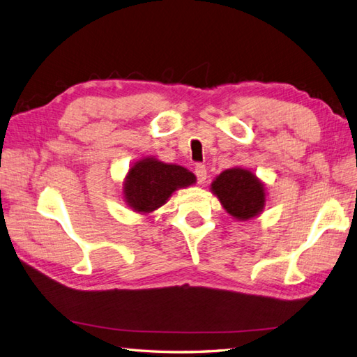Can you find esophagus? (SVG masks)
I'll use <instances>...</instances> for the list:
<instances>
[{
	"label": "esophagus",
	"instance_id": "1",
	"mask_svg": "<svg viewBox=\"0 0 357 357\" xmlns=\"http://www.w3.org/2000/svg\"><path fill=\"white\" fill-rule=\"evenodd\" d=\"M194 172H195V176H197V180H199V183H204L206 177H208V171H206V166L202 165V163L195 165Z\"/></svg>",
	"mask_w": 357,
	"mask_h": 357
}]
</instances>
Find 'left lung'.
<instances>
[{"mask_svg":"<svg viewBox=\"0 0 357 357\" xmlns=\"http://www.w3.org/2000/svg\"><path fill=\"white\" fill-rule=\"evenodd\" d=\"M229 215L245 221L258 217L266 206V188L255 174L245 168L226 169L211 185Z\"/></svg>","mask_w":357,"mask_h":357,"instance_id":"1","label":"left lung"}]
</instances>
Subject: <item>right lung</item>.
Here are the masks:
<instances>
[{"label":"right lung","mask_w":357,"mask_h":357,"mask_svg":"<svg viewBox=\"0 0 357 357\" xmlns=\"http://www.w3.org/2000/svg\"><path fill=\"white\" fill-rule=\"evenodd\" d=\"M197 181L194 174L180 165L144 157L134 163L123 181V200L137 213H151L181 188Z\"/></svg>","instance_id":"1"}]
</instances>
